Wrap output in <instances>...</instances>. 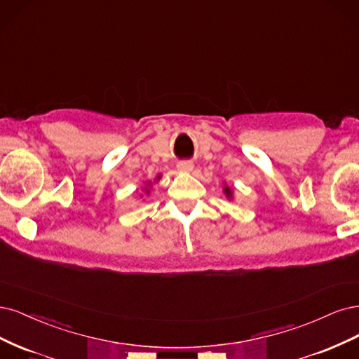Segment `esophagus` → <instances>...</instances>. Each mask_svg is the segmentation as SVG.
<instances>
[{
    "label": "esophagus",
    "mask_w": 359,
    "mask_h": 359,
    "mask_svg": "<svg viewBox=\"0 0 359 359\" xmlns=\"http://www.w3.org/2000/svg\"><path fill=\"white\" fill-rule=\"evenodd\" d=\"M177 170L182 172H191L194 170V164L191 161H182V163L177 164Z\"/></svg>",
    "instance_id": "34e87169"
}]
</instances>
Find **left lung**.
<instances>
[{"instance_id": "8db88e82", "label": "left lung", "mask_w": 359, "mask_h": 359, "mask_svg": "<svg viewBox=\"0 0 359 359\" xmlns=\"http://www.w3.org/2000/svg\"><path fill=\"white\" fill-rule=\"evenodd\" d=\"M224 194L226 195V198L231 201L234 198V194H233V189H231L229 187H226V184H224Z\"/></svg>"}]
</instances>
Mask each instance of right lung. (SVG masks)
<instances>
[{"label": "right lung", "mask_w": 359, "mask_h": 359, "mask_svg": "<svg viewBox=\"0 0 359 359\" xmlns=\"http://www.w3.org/2000/svg\"><path fill=\"white\" fill-rule=\"evenodd\" d=\"M146 184H147V187L144 188V191H146V194L149 195V192H150V189H149V188H150V183H146ZM140 196H143V195H140Z\"/></svg>", "instance_id": "1"}]
</instances>
